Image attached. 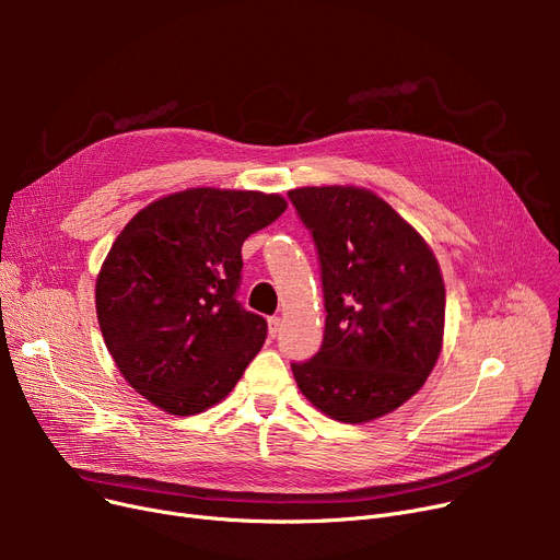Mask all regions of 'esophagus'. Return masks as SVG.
Instances as JSON below:
<instances>
[{"instance_id": "34e87169", "label": "esophagus", "mask_w": 560, "mask_h": 560, "mask_svg": "<svg viewBox=\"0 0 560 560\" xmlns=\"http://www.w3.org/2000/svg\"><path fill=\"white\" fill-rule=\"evenodd\" d=\"M279 327H281V317H279V315L268 317V334H270L272 338L279 334Z\"/></svg>"}]
</instances>
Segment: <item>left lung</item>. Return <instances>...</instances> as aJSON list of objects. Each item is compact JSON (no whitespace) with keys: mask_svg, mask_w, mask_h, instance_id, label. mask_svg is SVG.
Returning a JSON list of instances; mask_svg holds the SVG:
<instances>
[{"mask_svg":"<svg viewBox=\"0 0 560 560\" xmlns=\"http://www.w3.org/2000/svg\"><path fill=\"white\" fill-rule=\"evenodd\" d=\"M322 265L327 325L317 354L292 363L302 395L349 424L393 413L438 363L445 281L431 247L393 206L359 186L288 190Z\"/></svg>","mask_w":560,"mask_h":560,"instance_id":"left-lung-1","label":"left lung"}]
</instances>
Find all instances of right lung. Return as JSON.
Here are the masks:
<instances>
[{
    "mask_svg": "<svg viewBox=\"0 0 560 560\" xmlns=\"http://www.w3.org/2000/svg\"><path fill=\"white\" fill-rule=\"evenodd\" d=\"M277 192L186 188L138 211L95 283L106 349L127 384L170 416H195L238 384L268 322L235 302L243 243L272 224Z\"/></svg>",
    "mask_w": 560,
    "mask_h": 560,
    "instance_id": "add662e5",
    "label": "right lung"
}]
</instances>
